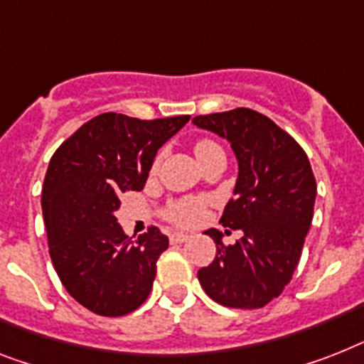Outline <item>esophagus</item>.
Masks as SVG:
<instances>
[{"label":"esophagus","instance_id":"esophagus-1","mask_svg":"<svg viewBox=\"0 0 364 364\" xmlns=\"http://www.w3.org/2000/svg\"><path fill=\"white\" fill-rule=\"evenodd\" d=\"M189 240V234L186 232H173L171 234V243H184Z\"/></svg>","mask_w":364,"mask_h":364}]
</instances>
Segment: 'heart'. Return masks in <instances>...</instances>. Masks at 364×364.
I'll list each match as a JSON object with an SVG mask.
<instances>
[{
    "instance_id": "obj_1",
    "label": "heart",
    "mask_w": 364,
    "mask_h": 364,
    "mask_svg": "<svg viewBox=\"0 0 364 364\" xmlns=\"http://www.w3.org/2000/svg\"><path fill=\"white\" fill-rule=\"evenodd\" d=\"M195 154L199 158V161L208 160L210 156L223 154V149L212 139H199L195 143ZM158 164V160H156ZM204 200L195 199V197H189V199H180L176 203H173L167 208V218L169 221L176 225H182V227H191V225L199 223L204 215Z\"/></svg>"
}]
</instances>
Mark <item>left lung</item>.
<instances>
[{"label": "left lung", "mask_w": 364, "mask_h": 364, "mask_svg": "<svg viewBox=\"0 0 364 364\" xmlns=\"http://www.w3.org/2000/svg\"><path fill=\"white\" fill-rule=\"evenodd\" d=\"M193 124L232 146L238 180L219 223L243 232L223 245L221 232L206 230L218 253L197 277L219 305L260 309L281 296L301 257L316 199L311 164L292 135L258 111L236 107L195 117Z\"/></svg>", "instance_id": "obj_1"}]
</instances>
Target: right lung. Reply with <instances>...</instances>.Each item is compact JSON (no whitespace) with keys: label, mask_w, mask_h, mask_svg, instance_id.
<instances>
[{"label":"right lung","mask_w":364,"mask_h":364,"mask_svg":"<svg viewBox=\"0 0 364 364\" xmlns=\"http://www.w3.org/2000/svg\"><path fill=\"white\" fill-rule=\"evenodd\" d=\"M189 115L141 121L102 113L55 150L42 186V215L53 268L80 305L124 316L152 290L169 238L149 227L135 242L117 223L119 195L145 188L156 152Z\"/></svg>","instance_id":"right-lung-1"}]
</instances>
